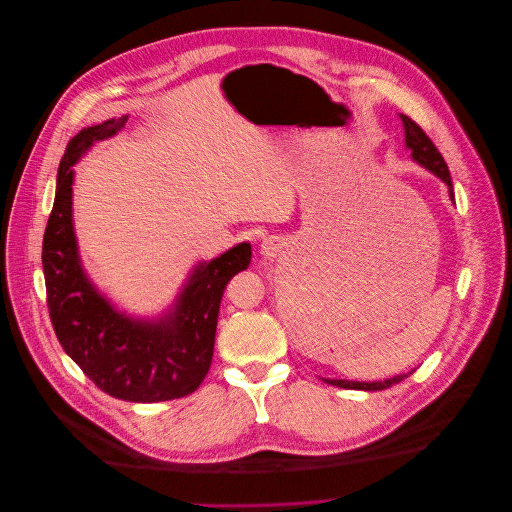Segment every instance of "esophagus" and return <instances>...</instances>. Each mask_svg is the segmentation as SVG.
<instances>
[{
  "label": "esophagus",
  "instance_id": "obj_1",
  "mask_svg": "<svg viewBox=\"0 0 512 512\" xmlns=\"http://www.w3.org/2000/svg\"><path fill=\"white\" fill-rule=\"evenodd\" d=\"M282 240H280V236H266L264 240H262V244H260V252L264 254V256H276L280 250H282Z\"/></svg>",
  "mask_w": 512,
  "mask_h": 512
}]
</instances>
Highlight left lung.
<instances>
[{"label":"left lung","instance_id":"obj_1","mask_svg":"<svg viewBox=\"0 0 512 512\" xmlns=\"http://www.w3.org/2000/svg\"><path fill=\"white\" fill-rule=\"evenodd\" d=\"M400 120L404 124V140H406V147L412 151V157L424 165L428 171H432L434 175H438L439 179L449 187V197L453 201V183H451V175H449V169L445 165V159L441 157V153L438 151V147L434 146V142L426 136V132L408 116L400 114ZM412 374V372H410ZM408 374H400V376H394V378H388V380H378V382H353V380H327V384H333V386H339V388H349V390H368V392H374V390H384V388H390L398 382H402Z\"/></svg>","mask_w":512,"mask_h":512}]
</instances>
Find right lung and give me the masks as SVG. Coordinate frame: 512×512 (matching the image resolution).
<instances>
[{
    "mask_svg": "<svg viewBox=\"0 0 512 512\" xmlns=\"http://www.w3.org/2000/svg\"><path fill=\"white\" fill-rule=\"evenodd\" d=\"M128 116L78 132L59 165L57 193L43 238V272L53 329L65 353L106 394L126 402H163L195 392L215 351L220 299L248 268L242 242L195 268L173 311L159 321L118 313L88 282L73 230V165L98 140L114 136Z\"/></svg>",
    "mask_w": 512,
    "mask_h": 512,
    "instance_id": "1",
    "label": "right lung"
}]
</instances>
